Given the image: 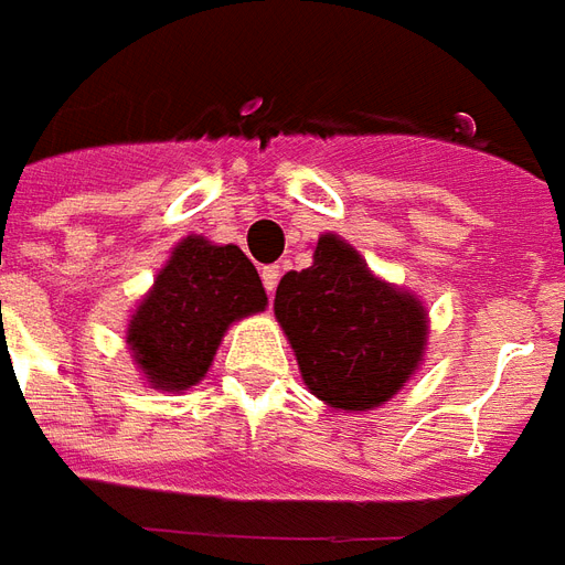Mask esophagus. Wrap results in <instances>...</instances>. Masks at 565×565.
<instances>
[{"label": "esophagus", "instance_id": "1", "mask_svg": "<svg viewBox=\"0 0 565 565\" xmlns=\"http://www.w3.org/2000/svg\"><path fill=\"white\" fill-rule=\"evenodd\" d=\"M278 275H281V271H278V266H263V271H260V278H263V287H266V294H275V287H278Z\"/></svg>", "mask_w": 565, "mask_h": 565}]
</instances>
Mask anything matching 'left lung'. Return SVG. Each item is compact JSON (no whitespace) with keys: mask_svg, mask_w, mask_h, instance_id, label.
Here are the masks:
<instances>
[{"mask_svg":"<svg viewBox=\"0 0 565 565\" xmlns=\"http://www.w3.org/2000/svg\"><path fill=\"white\" fill-rule=\"evenodd\" d=\"M275 317L305 386L338 411L380 407L416 374L428 341L425 305L371 275L335 233L317 239L315 263L287 271Z\"/></svg>","mask_w":565,"mask_h":565,"instance_id":"1","label":"left lung"}]
</instances>
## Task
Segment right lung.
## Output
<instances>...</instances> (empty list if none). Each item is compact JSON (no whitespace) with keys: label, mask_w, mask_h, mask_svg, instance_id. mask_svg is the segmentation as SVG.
<instances>
[{"label":"right lung","mask_w":565,"mask_h":565,"mask_svg":"<svg viewBox=\"0 0 565 565\" xmlns=\"http://www.w3.org/2000/svg\"><path fill=\"white\" fill-rule=\"evenodd\" d=\"M263 308L260 275L239 245L188 236L137 305L128 347L149 386L182 392L206 377L230 323Z\"/></svg>","instance_id":"add662e5"}]
</instances>
